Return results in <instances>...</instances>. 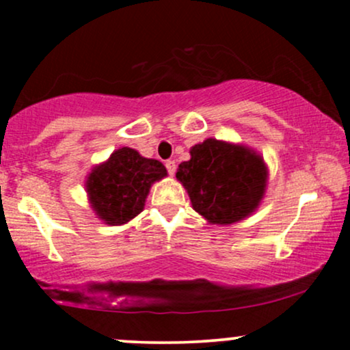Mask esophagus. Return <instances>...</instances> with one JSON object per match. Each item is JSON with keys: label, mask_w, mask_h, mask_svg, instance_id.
<instances>
[{"label": "esophagus", "mask_w": 350, "mask_h": 350, "mask_svg": "<svg viewBox=\"0 0 350 350\" xmlns=\"http://www.w3.org/2000/svg\"><path fill=\"white\" fill-rule=\"evenodd\" d=\"M166 170H167V172H170L171 176H174V172H176V163L174 161H166Z\"/></svg>", "instance_id": "1"}]
</instances>
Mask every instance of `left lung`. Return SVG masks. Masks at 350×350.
I'll use <instances>...</instances> for the list:
<instances>
[{"label": "left lung", "instance_id": "obj_1", "mask_svg": "<svg viewBox=\"0 0 350 350\" xmlns=\"http://www.w3.org/2000/svg\"><path fill=\"white\" fill-rule=\"evenodd\" d=\"M176 178L192 208L212 226H232L258 208L268 186L263 156L242 143L207 138L191 148Z\"/></svg>", "mask_w": 350, "mask_h": 350}]
</instances>
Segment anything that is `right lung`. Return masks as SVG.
<instances>
[{
    "instance_id": "obj_1",
    "label": "right lung",
    "mask_w": 350,
    "mask_h": 350,
    "mask_svg": "<svg viewBox=\"0 0 350 350\" xmlns=\"http://www.w3.org/2000/svg\"><path fill=\"white\" fill-rule=\"evenodd\" d=\"M167 176L161 161L144 158L133 148H118L85 178L92 211L107 226H124L143 212L150 189Z\"/></svg>"
}]
</instances>
